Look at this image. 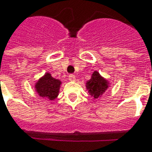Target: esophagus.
<instances>
[{"label":"esophagus","instance_id":"obj_1","mask_svg":"<svg viewBox=\"0 0 152 152\" xmlns=\"http://www.w3.org/2000/svg\"><path fill=\"white\" fill-rule=\"evenodd\" d=\"M68 79L71 81H75L76 80V76L75 75H73V74H70L69 76H68Z\"/></svg>","mask_w":152,"mask_h":152}]
</instances>
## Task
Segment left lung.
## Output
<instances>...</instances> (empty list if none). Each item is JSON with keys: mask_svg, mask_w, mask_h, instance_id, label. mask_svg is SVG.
Returning <instances> with one entry per match:
<instances>
[{"mask_svg": "<svg viewBox=\"0 0 152 152\" xmlns=\"http://www.w3.org/2000/svg\"><path fill=\"white\" fill-rule=\"evenodd\" d=\"M109 82L103 78L97 71L94 72L90 80L86 82V88L89 95L94 99H99L108 89Z\"/></svg>", "mask_w": 152, "mask_h": 152, "instance_id": "obj_1", "label": "left lung"}]
</instances>
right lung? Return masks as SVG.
<instances>
[{
	"mask_svg": "<svg viewBox=\"0 0 152 152\" xmlns=\"http://www.w3.org/2000/svg\"><path fill=\"white\" fill-rule=\"evenodd\" d=\"M61 84L59 80L54 79L50 73L47 72L35 84V89L41 98L54 100L58 95Z\"/></svg>",
	"mask_w": 152,
	"mask_h": 152,
	"instance_id": "right-lung-1",
	"label": "right lung"
}]
</instances>
